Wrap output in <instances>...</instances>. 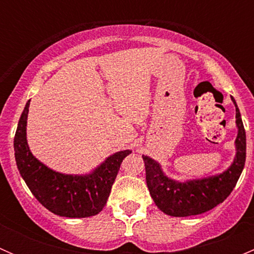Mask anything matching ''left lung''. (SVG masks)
Segmentation results:
<instances>
[{
	"instance_id": "obj_1",
	"label": "left lung",
	"mask_w": 254,
	"mask_h": 254,
	"mask_svg": "<svg viewBox=\"0 0 254 254\" xmlns=\"http://www.w3.org/2000/svg\"><path fill=\"white\" fill-rule=\"evenodd\" d=\"M231 99L236 107L238 130L235 140L236 155L226 171L220 175L179 182L166 176L157 161L142 155L147 188L156 205L165 214L176 217L203 214L221 204L234 190L245 167L246 131L236 101L234 97Z\"/></svg>"
}]
</instances>
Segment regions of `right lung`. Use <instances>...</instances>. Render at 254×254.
Listing matches in <instances>:
<instances>
[{
	"label": "right lung",
	"mask_w": 254,
	"mask_h": 254,
	"mask_svg": "<svg viewBox=\"0 0 254 254\" xmlns=\"http://www.w3.org/2000/svg\"><path fill=\"white\" fill-rule=\"evenodd\" d=\"M27 102L14 135V157L20 176L37 200L49 211L65 217H89L103 210L123 160L130 150L119 151L88 175H65L51 170L30 152L27 142Z\"/></svg>",
	"instance_id": "right-lung-1"
}]
</instances>
